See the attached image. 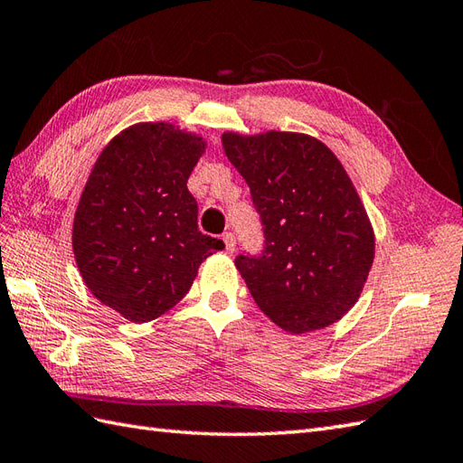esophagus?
Returning a JSON list of instances; mask_svg holds the SVG:
<instances>
[{"label": "esophagus", "instance_id": "1", "mask_svg": "<svg viewBox=\"0 0 463 463\" xmlns=\"http://www.w3.org/2000/svg\"><path fill=\"white\" fill-rule=\"evenodd\" d=\"M222 241H224V249H227V252H232L236 249V242H234V234L232 232H224L222 234Z\"/></svg>", "mask_w": 463, "mask_h": 463}]
</instances>
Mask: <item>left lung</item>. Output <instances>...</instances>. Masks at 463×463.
I'll use <instances>...</instances> for the list:
<instances>
[{
  "instance_id": "obj_1",
  "label": "left lung",
  "mask_w": 463,
  "mask_h": 463,
  "mask_svg": "<svg viewBox=\"0 0 463 463\" xmlns=\"http://www.w3.org/2000/svg\"><path fill=\"white\" fill-rule=\"evenodd\" d=\"M221 139L264 224L262 256L234 262L256 306L296 335L335 324L357 304L374 260L373 224L345 167L307 134Z\"/></svg>"
}]
</instances>
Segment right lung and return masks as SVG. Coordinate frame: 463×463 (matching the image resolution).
Masks as SVG:
<instances>
[{"label": "right lung", "instance_id": "right-lung-1", "mask_svg": "<svg viewBox=\"0 0 463 463\" xmlns=\"http://www.w3.org/2000/svg\"><path fill=\"white\" fill-rule=\"evenodd\" d=\"M207 142L169 122H137L96 159L72 221V252L96 299L132 324L179 304L201 262L222 250L197 229L187 179Z\"/></svg>", "mask_w": 463, "mask_h": 463}]
</instances>
